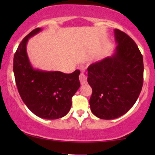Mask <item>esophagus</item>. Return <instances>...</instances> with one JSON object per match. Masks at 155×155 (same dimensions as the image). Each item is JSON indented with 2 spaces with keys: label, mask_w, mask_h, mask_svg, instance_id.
Here are the masks:
<instances>
[{
  "label": "esophagus",
  "mask_w": 155,
  "mask_h": 155,
  "mask_svg": "<svg viewBox=\"0 0 155 155\" xmlns=\"http://www.w3.org/2000/svg\"><path fill=\"white\" fill-rule=\"evenodd\" d=\"M80 81L81 84H86L87 81V77L86 75H84V73H81L80 75Z\"/></svg>",
  "instance_id": "obj_1"
}]
</instances>
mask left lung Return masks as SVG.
<instances>
[{"label": "left lung", "mask_w": 155, "mask_h": 155, "mask_svg": "<svg viewBox=\"0 0 155 155\" xmlns=\"http://www.w3.org/2000/svg\"><path fill=\"white\" fill-rule=\"evenodd\" d=\"M116 47L111 56L88 67L87 82L92 89L91 111L101 119L111 120L134 105L143 84V58L135 41L114 29Z\"/></svg>", "instance_id": "1"}]
</instances>
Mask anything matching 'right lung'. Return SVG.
<instances>
[{"instance_id": "right-lung-1", "label": "right lung", "mask_w": 155, "mask_h": 155, "mask_svg": "<svg viewBox=\"0 0 155 155\" xmlns=\"http://www.w3.org/2000/svg\"><path fill=\"white\" fill-rule=\"evenodd\" d=\"M41 31V28L34 29L21 41L14 56L13 72L19 94L27 108L40 118L54 120L63 117L71 109L72 97L80 86V71L65 74L32 66L27 44Z\"/></svg>"}]
</instances>
